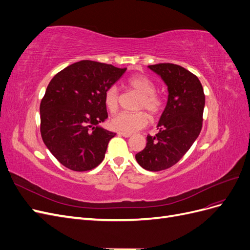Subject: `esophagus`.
<instances>
[{"instance_id":"esophagus-1","label":"esophagus","mask_w":250,"mask_h":250,"mask_svg":"<svg viewBox=\"0 0 250 250\" xmlns=\"http://www.w3.org/2000/svg\"><path fill=\"white\" fill-rule=\"evenodd\" d=\"M118 134L122 135V137H124V138H129L131 135V133H129V132H122V131H119Z\"/></svg>"}]
</instances>
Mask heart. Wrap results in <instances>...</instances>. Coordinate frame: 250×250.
Here are the masks:
<instances>
[{"mask_svg": "<svg viewBox=\"0 0 250 250\" xmlns=\"http://www.w3.org/2000/svg\"><path fill=\"white\" fill-rule=\"evenodd\" d=\"M127 87L140 94L137 109H146L151 116L156 117L164 109V100L156 93V84L145 75H133L127 80ZM103 101L106 109L115 113L120 106V94L116 85H110L105 89ZM149 123V116L146 111L120 112L110 120V126L118 131L132 132L142 129Z\"/></svg>", "mask_w": 250, "mask_h": 250, "instance_id": "obj_1", "label": "heart"}]
</instances>
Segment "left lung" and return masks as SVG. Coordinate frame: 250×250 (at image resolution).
<instances>
[{
  "mask_svg": "<svg viewBox=\"0 0 250 250\" xmlns=\"http://www.w3.org/2000/svg\"><path fill=\"white\" fill-rule=\"evenodd\" d=\"M168 86V102L154 137L135 160L148 171H162L175 165L191 148L202 128L206 96L199 79L185 67L174 63L148 65Z\"/></svg>",
  "mask_w": 250,
  "mask_h": 250,
  "instance_id": "left-lung-1",
  "label": "left lung"
}]
</instances>
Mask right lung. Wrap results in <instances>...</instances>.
<instances>
[{"label": "right lung", "mask_w": 250, "mask_h": 250, "mask_svg": "<svg viewBox=\"0 0 250 250\" xmlns=\"http://www.w3.org/2000/svg\"><path fill=\"white\" fill-rule=\"evenodd\" d=\"M126 67L81 60L58 72L41 102V134L44 145L65 168H96L116 133L99 126L107 118L103 95Z\"/></svg>", "instance_id": "obj_1"}]
</instances>
